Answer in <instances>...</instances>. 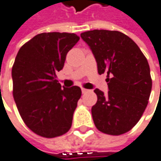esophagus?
Returning <instances> with one entry per match:
<instances>
[{
  "label": "esophagus",
  "instance_id": "1",
  "mask_svg": "<svg viewBox=\"0 0 161 161\" xmlns=\"http://www.w3.org/2000/svg\"><path fill=\"white\" fill-rule=\"evenodd\" d=\"M87 92H89V90H88V89L82 88V93H83V94H86V93H87Z\"/></svg>",
  "mask_w": 161,
  "mask_h": 161
}]
</instances>
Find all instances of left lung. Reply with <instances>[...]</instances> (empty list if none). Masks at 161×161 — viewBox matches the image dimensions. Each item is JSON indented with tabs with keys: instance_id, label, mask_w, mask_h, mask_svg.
Instances as JSON below:
<instances>
[{
	"instance_id": "1",
	"label": "left lung",
	"mask_w": 161,
	"mask_h": 161,
	"mask_svg": "<svg viewBox=\"0 0 161 161\" xmlns=\"http://www.w3.org/2000/svg\"><path fill=\"white\" fill-rule=\"evenodd\" d=\"M81 38L94 54L98 74H107L108 94L94 90V125L106 134H123L136 125L149 103L152 81L148 60L122 32L94 30L81 33Z\"/></svg>"
}]
</instances>
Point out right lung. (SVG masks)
<instances>
[{
	"label": "right lung",
	"mask_w": 161,
	"mask_h": 161,
	"mask_svg": "<svg viewBox=\"0 0 161 161\" xmlns=\"http://www.w3.org/2000/svg\"><path fill=\"white\" fill-rule=\"evenodd\" d=\"M78 40L74 33H40L16 56L11 70L13 98L25 124L39 136H61L71 128L82 92L76 86L61 88L56 73Z\"/></svg>",
	"instance_id": "obj_1"
}]
</instances>
